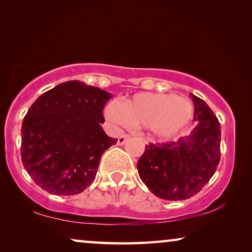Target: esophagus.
I'll use <instances>...</instances> for the list:
<instances>
[{"label": "esophagus", "mask_w": 252, "mask_h": 252, "mask_svg": "<svg viewBox=\"0 0 252 252\" xmlns=\"http://www.w3.org/2000/svg\"><path fill=\"white\" fill-rule=\"evenodd\" d=\"M128 139H129V135H126V134H124V135H120L118 137V141H117V144H118V146H123V144H125V142Z\"/></svg>", "instance_id": "34e87169"}]
</instances>
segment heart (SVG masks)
<instances>
[{
    "label": "heart",
    "mask_w": 252,
    "mask_h": 252,
    "mask_svg": "<svg viewBox=\"0 0 252 252\" xmlns=\"http://www.w3.org/2000/svg\"><path fill=\"white\" fill-rule=\"evenodd\" d=\"M104 113L112 126H144L153 136L168 139L189 125L194 105L187 97L168 93H137L123 104L109 102Z\"/></svg>",
    "instance_id": "1"
}]
</instances>
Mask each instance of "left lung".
Here are the masks:
<instances>
[{
	"label": "left lung",
	"instance_id": "1",
	"mask_svg": "<svg viewBox=\"0 0 252 252\" xmlns=\"http://www.w3.org/2000/svg\"><path fill=\"white\" fill-rule=\"evenodd\" d=\"M197 125L175 142L147 144L137 161L139 175L149 190L167 201H182L208 184L220 159V124L209 105L190 94Z\"/></svg>",
	"mask_w": 252,
	"mask_h": 252
}]
</instances>
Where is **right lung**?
<instances>
[{"label":"right lung","mask_w":252,"mask_h":252,"mask_svg":"<svg viewBox=\"0 0 252 252\" xmlns=\"http://www.w3.org/2000/svg\"><path fill=\"white\" fill-rule=\"evenodd\" d=\"M111 97L101 88L71 80L33 103L22 125V161L43 190L75 195L94 181L103 153L117 142L101 126Z\"/></svg>","instance_id":"right-lung-1"}]
</instances>
